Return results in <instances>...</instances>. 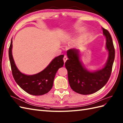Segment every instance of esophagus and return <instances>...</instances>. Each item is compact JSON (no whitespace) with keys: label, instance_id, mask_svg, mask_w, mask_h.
Masks as SVG:
<instances>
[{"label":"esophagus","instance_id":"34e87169","mask_svg":"<svg viewBox=\"0 0 123 123\" xmlns=\"http://www.w3.org/2000/svg\"><path fill=\"white\" fill-rule=\"evenodd\" d=\"M67 59H68L67 56L66 55H64V58H63V61H64V63H65V62H66V61L67 60Z\"/></svg>","mask_w":123,"mask_h":123}]
</instances>
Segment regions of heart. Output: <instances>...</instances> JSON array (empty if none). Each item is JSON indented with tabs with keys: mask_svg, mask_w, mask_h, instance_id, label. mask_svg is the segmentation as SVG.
<instances>
[{
	"mask_svg": "<svg viewBox=\"0 0 123 123\" xmlns=\"http://www.w3.org/2000/svg\"><path fill=\"white\" fill-rule=\"evenodd\" d=\"M81 31V30L80 29V30H78V31H77L76 32H80V31ZM75 35V33H68V35H67V37H66V38H65V40H64V41H65L67 40V39H70L71 38H72V37H73V36Z\"/></svg>",
	"mask_w": 123,
	"mask_h": 123,
	"instance_id": "1",
	"label": "heart"
}]
</instances>
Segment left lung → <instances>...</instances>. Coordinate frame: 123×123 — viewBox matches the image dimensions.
Returning a JSON list of instances; mask_svg holds the SVG:
<instances>
[{
    "instance_id": "left-lung-1",
    "label": "left lung",
    "mask_w": 123,
    "mask_h": 123,
    "mask_svg": "<svg viewBox=\"0 0 123 123\" xmlns=\"http://www.w3.org/2000/svg\"><path fill=\"white\" fill-rule=\"evenodd\" d=\"M106 38V49L108 51L107 60L103 68L91 71L85 68L81 61L80 51L71 49L67 51L68 60L65 63L68 70V82L74 92L88 95L95 93L106 84L112 72L115 59V49L110 32L102 28Z\"/></svg>"
}]
</instances>
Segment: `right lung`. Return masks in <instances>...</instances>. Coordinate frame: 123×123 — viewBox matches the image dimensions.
<instances>
[{
	"mask_svg": "<svg viewBox=\"0 0 123 123\" xmlns=\"http://www.w3.org/2000/svg\"><path fill=\"white\" fill-rule=\"evenodd\" d=\"M12 40L9 49V58L12 75L19 86L25 92L33 95H42L49 92L53 86L54 79L59 68L63 66V55L55 57L43 70L33 75L21 73L14 61L12 55Z\"/></svg>",
	"mask_w": 123,
	"mask_h": 123,
	"instance_id": "1",
	"label": "right lung"
}]
</instances>
